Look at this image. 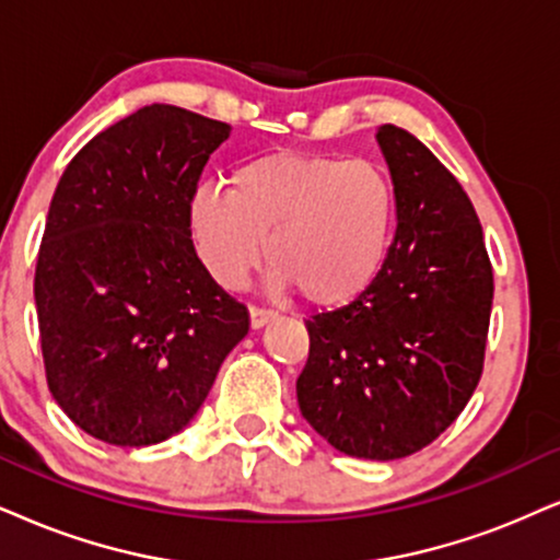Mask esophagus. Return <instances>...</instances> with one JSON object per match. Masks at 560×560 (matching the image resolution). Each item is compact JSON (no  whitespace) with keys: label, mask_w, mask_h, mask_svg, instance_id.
I'll return each instance as SVG.
<instances>
[{"label":"esophagus","mask_w":560,"mask_h":560,"mask_svg":"<svg viewBox=\"0 0 560 560\" xmlns=\"http://www.w3.org/2000/svg\"><path fill=\"white\" fill-rule=\"evenodd\" d=\"M276 317V313H271V310L266 307H250V328L253 330H260L264 325H268Z\"/></svg>","instance_id":"esophagus-1"}]
</instances>
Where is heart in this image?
<instances>
[{
  "label": "heart",
  "instance_id": "1",
  "mask_svg": "<svg viewBox=\"0 0 560 560\" xmlns=\"http://www.w3.org/2000/svg\"><path fill=\"white\" fill-rule=\"evenodd\" d=\"M188 224L222 287L243 284L266 253L273 289H300L315 307H343L370 292L387 264L395 188L372 162L279 150L232 170L230 188H198Z\"/></svg>",
  "mask_w": 560,
  "mask_h": 560
}]
</instances>
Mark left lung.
Returning a JSON list of instances; mask_svg holds the SVG:
<instances>
[{
	"label": "left lung",
	"mask_w": 560,
	"mask_h": 560,
	"mask_svg": "<svg viewBox=\"0 0 560 560\" xmlns=\"http://www.w3.org/2000/svg\"><path fill=\"white\" fill-rule=\"evenodd\" d=\"M377 144L395 188L390 256L370 292L307 320L296 402L343 455L398 459L468 406L483 372L493 273L455 175L393 124L380 126Z\"/></svg>",
	"instance_id": "obj_1"
}]
</instances>
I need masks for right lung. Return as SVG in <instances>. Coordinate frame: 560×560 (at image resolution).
I'll return each mask as SVG.
<instances>
[{
	"mask_svg": "<svg viewBox=\"0 0 560 560\" xmlns=\"http://www.w3.org/2000/svg\"><path fill=\"white\" fill-rule=\"evenodd\" d=\"M232 126L147 105L63 170L35 266L48 390L84 434L165 442L196 419L247 310L211 279L188 207Z\"/></svg>",
	"mask_w": 560,
	"mask_h": 560,
	"instance_id": "obj_1",
	"label": "right lung"
}]
</instances>
